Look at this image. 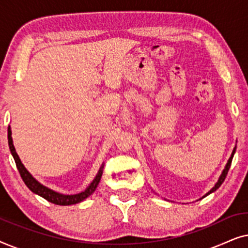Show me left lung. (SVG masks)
I'll return each mask as SVG.
<instances>
[{
    "mask_svg": "<svg viewBox=\"0 0 248 248\" xmlns=\"http://www.w3.org/2000/svg\"><path fill=\"white\" fill-rule=\"evenodd\" d=\"M235 151H236V148L233 149V151H232V157L229 158V160H228V162H227V165H226V168L223 169V171H222V174H221V176H220V178H219V181H218V183H217V184L215 185V187H213L211 191L210 192H208L206 193V194L204 195V196H206V195H209V194H211L212 192H215V191H217V189H218L220 186H221V184L223 183V181H225V178H226V176H227V174H228V170H229V168H230V165H232V157H233V155H235Z\"/></svg>",
    "mask_w": 248,
    "mask_h": 248,
    "instance_id": "8db88e82",
    "label": "left lung"
}]
</instances>
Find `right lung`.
<instances>
[{
	"label": "right lung",
	"mask_w": 248,
	"mask_h": 248,
	"mask_svg": "<svg viewBox=\"0 0 248 248\" xmlns=\"http://www.w3.org/2000/svg\"><path fill=\"white\" fill-rule=\"evenodd\" d=\"M8 140H9L10 151H11L13 159H15V161H16V168H18L20 176H21L22 181L25 182L27 187H28L31 192L36 193V194H38L42 196V198L47 200L48 202H52V203H54V204H57V205L76 204V203L83 201L84 199H87L88 196L93 194V193L94 192V189L97 188L98 184H99L101 175H103L104 166H101V168L99 169V171H98L96 178L93 179V183H91V184L89 185V187H88L86 191L81 192V193H79V194H76V195H64V194H60V193H57V192H54V191H52V189L45 187V186L37 182L36 179L29 174L28 170L25 168V166L22 165L21 160L19 159V155H16L15 147H13L12 138H11V130H10V127L8 128Z\"/></svg>",
	"instance_id": "obj_1"
}]
</instances>
